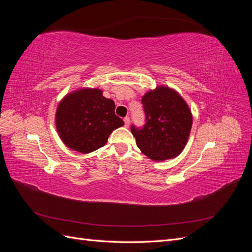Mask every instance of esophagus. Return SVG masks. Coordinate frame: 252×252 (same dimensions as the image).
Masks as SVG:
<instances>
[{
	"mask_svg": "<svg viewBox=\"0 0 252 252\" xmlns=\"http://www.w3.org/2000/svg\"><path fill=\"white\" fill-rule=\"evenodd\" d=\"M124 123L126 127H129V124H130V119H129V117L124 118Z\"/></svg>",
	"mask_w": 252,
	"mask_h": 252,
	"instance_id": "esophagus-1",
	"label": "esophagus"
}]
</instances>
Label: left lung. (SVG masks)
I'll return each instance as SVG.
<instances>
[{
	"label": "left lung",
	"instance_id": "obj_1",
	"mask_svg": "<svg viewBox=\"0 0 252 252\" xmlns=\"http://www.w3.org/2000/svg\"><path fill=\"white\" fill-rule=\"evenodd\" d=\"M145 125L131 132L145 156L155 161L178 157L187 143L192 116L182 96L168 87H158L142 97Z\"/></svg>",
	"mask_w": 252,
	"mask_h": 252
}]
</instances>
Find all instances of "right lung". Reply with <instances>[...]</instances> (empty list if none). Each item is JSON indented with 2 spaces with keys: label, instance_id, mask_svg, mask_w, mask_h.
Here are the masks:
<instances>
[{
  "label": "right lung",
  "instance_id": "add662e5",
  "mask_svg": "<svg viewBox=\"0 0 252 252\" xmlns=\"http://www.w3.org/2000/svg\"><path fill=\"white\" fill-rule=\"evenodd\" d=\"M114 109V102L103 96L100 89H80L68 94L57 109L60 138L81 154L103 147L114 129L124 125Z\"/></svg>",
  "mask_w": 252,
  "mask_h": 252
}]
</instances>
